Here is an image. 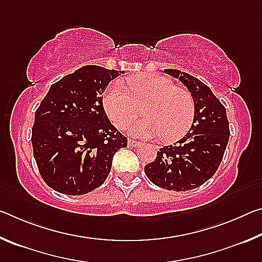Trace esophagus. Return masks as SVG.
Segmentation results:
<instances>
[{
	"mask_svg": "<svg viewBox=\"0 0 262 262\" xmlns=\"http://www.w3.org/2000/svg\"><path fill=\"white\" fill-rule=\"evenodd\" d=\"M128 145H129V147H132V148H136V147H140L141 143H140V142L134 141V140H128Z\"/></svg>",
	"mask_w": 262,
	"mask_h": 262,
	"instance_id": "esophagus-1",
	"label": "esophagus"
}]
</instances>
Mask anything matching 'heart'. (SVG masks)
Listing matches in <instances>:
<instances>
[{
    "mask_svg": "<svg viewBox=\"0 0 262 262\" xmlns=\"http://www.w3.org/2000/svg\"><path fill=\"white\" fill-rule=\"evenodd\" d=\"M128 91L120 82L106 88L103 106L115 126L125 128L139 113L145 118L129 127L133 136L149 139L161 135L165 142H173L187 134L193 125L195 106L188 91L174 88L170 79L154 74H142L127 81Z\"/></svg>",
    "mask_w": 262,
    "mask_h": 262,
    "instance_id": "1",
    "label": "heart"
}]
</instances>
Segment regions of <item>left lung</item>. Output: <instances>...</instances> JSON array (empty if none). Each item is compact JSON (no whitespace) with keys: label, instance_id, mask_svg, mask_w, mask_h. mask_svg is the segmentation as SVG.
<instances>
[{"label":"left lung","instance_id":"left-lung-1","mask_svg":"<svg viewBox=\"0 0 262 262\" xmlns=\"http://www.w3.org/2000/svg\"><path fill=\"white\" fill-rule=\"evenodd\" d=\"M187 88L194 100L195 117L189 132L177 144L159 149L154 162L144 166L149 180L176 192L196 188L219 168L230 129L227 111L200 79L178 69H164Z\"/></svg>","mask_w":262,"mask_h":262}]
</instances>
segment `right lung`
Wrapping results in <instances>:
<instances>
[{"label": "right lung", "instance_id": "right-lung-1", "mask_svg": "<svg viewBox=\"0 0 262 262\" xmlns=\"http://www.w3.org/2000/svg\"><path fill=\"white\" fill-rule=\"evenodd\" d=\"M121 74L84 66L53 84L35 111L33 156L41 178L56 192L82 195L98 188L114 154L127 147L103 106L105 89Z\"/></svg>", "mask_w": 262, "mask_h": 262}]
</instances>
